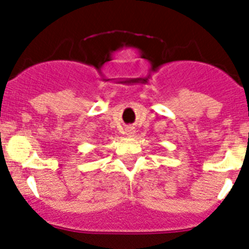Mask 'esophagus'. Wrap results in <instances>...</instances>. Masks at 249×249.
<instances>
[{
	"mask_svg": "<svg viewBox=\"0 0 249 249\" xmlns=\"http://www.w3.org/2000/svg\"><path fill=\"white\" fill-rule=\"evenodd\" d=\"M135 132H136L135 128H132V127H129V128H127L126 133H127V136H129V137H132V136L135 135Z\"/></svg>",
	"mask_w": 249,
	"mask_h": 249,
	"instance_id": "obj_1",
	"label": "esophagus"
}]
</instances>
